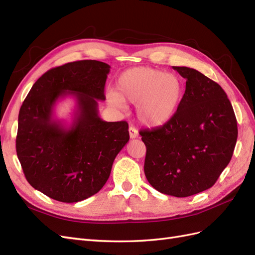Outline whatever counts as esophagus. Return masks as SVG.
<instances>
[{"instance_id":"1","label":"esophagus","mask_w":255,"mask_h":255,"mask_svg":"<svg viewBox=\"0 0 255 255\" xmlns=\"http://www.w3.org/2000/svg\"><path fill=\"white\" fill-rule=\"evenodd\" d=\"M128 133H129V137H130V138H136V137H138V130H137V128H136L135 127H133V126L129 127Z\"/></svg>"}]
</instances>
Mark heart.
<instances>
[{"instance_id": "b5f03b06", "label": "heart", "mask_w": 255, "mask_h": 255, "mask_svg": "<svg viewBox=\"0 0 255 255\" xmlns=\"http://www.w3.org/2000/svg\"><path fill=\"white\" fill-rule=\"evenodd\" d=\"M182 81L175 74L149 67L130 68L116 82V92L109 100L113 106L125 109L136 105L137 117L149 127L163 126L175 114L183 97Z\"/></svg>"}]
</instances>
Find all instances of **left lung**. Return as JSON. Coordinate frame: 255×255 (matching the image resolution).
<instances>
[{"instance_id": "1", "label": "left lung", "mask_w": 255, "mask_h": 255, "mask_svg": "<svg viewBox=\"0 0 255 255\" xmlns=\"http://www.w3.org/2000/svg\"><path fill=\"white\" fill-rule=\"evenodd\" d=\"M185 94L164 126L141 129L144 174L161 194L189 197L211 188L232 158L237 121L220 85L195 69L173 67Z\"/></svg>"}]
</instances>
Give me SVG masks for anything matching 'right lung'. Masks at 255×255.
I'll return each mask as SVG.
<instances>
[{
	"instance_id": "right-lung-1",
	"label": "right lung",
	"mask_w": 255,
	"mask_h": 255,
	"mask_svg": "<svg viewBox=\"0 0 255 255\" xmlns=\"http://www.w3.org/2000/svg\"><path fill=\"white\" fill-rule=\"evenodd\" d=\"M111 66L79 60L41 75L23 102L18 119L16 150L32 186L56 201L74 203L101 189L117 154L129 139L127 121L106 122L98 115V100ZM77 99L70 128L52 119L57 100Z\"/></svg>"
}]
</instances>
